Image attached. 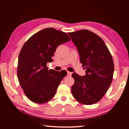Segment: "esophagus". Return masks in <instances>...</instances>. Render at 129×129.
Segmentation results:
<instances>
[{
    "mask_svg": "<svg viewBox=\"0 0 129 129\" xmlns=\"http://www.w3.org/2000/svg\"><path fill=\"white\" fill-rule=\"evenodd\" d=\"M72 74V72H67V75L68 76H71Z\"/></svg>",
    "mask_w": 129,
    "mask_h": 129,
    "instance_id": "1",
    "label": "esophagus"
}]
</instances>
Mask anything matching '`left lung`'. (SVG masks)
<instances>
[{"mask_svg": "<svg viewBox=\"0 0 129 129\" xmlns=\"http://www.w3.org/2000/svg\"><path fill=\"white\" fill-rule=\"evenodd\" d=\"M77 47L80 62L86 68V75L74 73L72 86L73 97L85 105L96 103L104 96L111 84L114 63L104 41L95 33L82 29L68 33Z\"/></svg>", "mask_w": 129, "mask_h": 129, "instance_id": "1", "label": "left lung"}]
</instances>
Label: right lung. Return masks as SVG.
Masks as SVG:
<instances>
[{
    "label": "right lung",
    "mask_w": 129,
    "mask_h": 129,
    "mask_svg": "<svg viewBox=\"0 0 129 129\" xmlns=\"http://www.w3.org/2000/svg\"><path fill=\"white\" fill-rule=\"evenodd\" d=\"M71 40L67 33L53 28L42 29L30 37L19 53L17 75L25 94L32 102L45 103L55 95L66 71L48 69L57 47Z\"/></svg>",
    "instance_id": "add662e5"
}]
</instances>
